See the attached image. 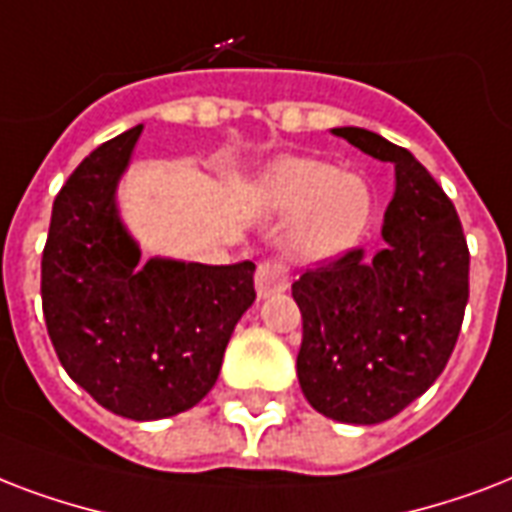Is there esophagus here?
Listing matches in <instances>:
<instances>
[{
  "label": "esophagus",
  "mask_w": 512,
  "mask_h": 512,
  "mask_svg": "<svg viewBox=\"0 0 512 512\" xmlns=\"http://www.w3.org/2000/svg\"><path fill=\"white\" fill-rule=\"evenodd\" d=\"M288 288V267L280 261H261L256 267V291L261 299Z\"/></svg>",
  "instance_id": "esophagus-1"
}]
</instances>
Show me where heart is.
<instances>
[{
    "instance_id": "obj_1",
    "label": "heart",
    "mask_w": 512,
    "mask_h": 512,
    "mask_svg": "<svg viewBox=\"0 0 512 512\" xmlns=\"http://www.w3.org/2000/svg\"><path fill=\"white\" fill-rule=\"evenodd\" d=\"M261 200L277 216H293L288 251L299 261H328L350 251L371 219V189L358 173H342L315 157H283L261 176Z\"/></svg>"
}]
</instances>
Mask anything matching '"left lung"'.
I'll list each match as a JSON object with an SVG mask.
<instances>
[{"mask_svg":"<svg viewBox=\"0 0 512 512\" xmlns=\"http://www.w3.org/2000/svg\"><path fill=\"white\" fill-rule=\"evenodd\" d=\"M395 165L382 248L347 251L291 285L301 310L296 374L323 417L379 425L441 376L467 304L470 251L451 200L403 146L363 128H334Z\"/></svg>","mask_w":512,"mask_h":512,"instance_id":"left-lung-1","label":"left lung"}]
</instances>
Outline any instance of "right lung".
Listing matches in <instances>:
<instances>
[{
    "instance_id": "add662e5",
    "label": "right lung",
    "mask_w": 512,
    "mask_h": 512,
    "mask_svg": "<svg viewBox=\"0 0 512 512\" xmlns=\"http://www.w3.org/2000/svg\"><path fill=\"white\" fill-rule=\"evenodd\" d=\"M141 130L87 154L55 197L42 312L66 374L112 414L149 422L176 417L211 392L229 336L256 299V264H138L117 184Z\"/></svg>"
}]
</instances>
